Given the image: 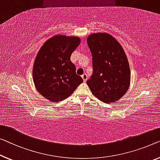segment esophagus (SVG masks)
<instances>
[{
    "label": "esophagus",
    "mask_w": 160,
    "mask_h": 160,
    "mask_svg": "<svg viewBox=\"0 0 160 160\" xmlns=\"http://www.w3.org/2000/svg\"><path fill=\"white\" fill-rule=\"evenodd\" d=\"M82 78L83 79V81H84V82H86V80L88 79V75L85 73H84L83 75H82Z\"/></svg>",
    "instance_id": "34e87169"
}]
</instances>
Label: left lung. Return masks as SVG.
Instances as JSON below:
<instances>
[{
	"label": "left lung",
	"mask_w": 160,
	"mask_h": 160,
	"mask_svg": "<svg viewBox=\"0 0 160 160\" xmlns=\"http://www.w3.org/2000/svg\"><path fill=\"white\" fill-rule=\"evenodd\" d=\"M87 43L92 57V74L87 85L100 101H117L130 84L129 64L124 50L107 33L90 34Z\"/></svg>",
	"instance_id": "1"
}]
</instances>
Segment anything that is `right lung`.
Segmentation results:
<instances>
[{
  "label": "right lung",
  "instance_id": "add662e5",
  "mask_svg": "<svg viewBox=\"0 0 160 160\" xmlns=\"http://www.w3.org/2000/svg\"><path fill=\"white\" fill-rule=\"evenodd\" d=\"M80 42L77 37L57 35L47 40L38 52L33 80L38 92L49 101L59 102L67 98L83 82L70 61Z\"/></svg>",
  "mask_w": 160,
  "mask_h": 160
}]
</instances>
